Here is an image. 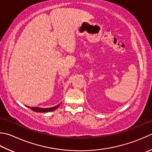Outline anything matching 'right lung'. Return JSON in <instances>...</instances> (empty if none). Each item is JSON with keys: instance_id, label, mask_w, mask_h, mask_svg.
<instances>
[{"instance_id": "obj_1", "label": "right lung", "mask_w": 152, "mask_h": 152, "mask_svg": "<svg viewBox=\"0 0 152 152\" xmlns=\"http://www.w3.org/2000/svg\"><path fill=\"white\" fill-rule=\"evenodd\" d=\"M59 105H60V104H58V105H56L55 107H53L51 108H38V107H31L30 109L32 110V111H34L35 112H39V113H46V112H50V111H54V110L57 109ZM28 107V106H27Z\"/></svg>"}]
</instances>
